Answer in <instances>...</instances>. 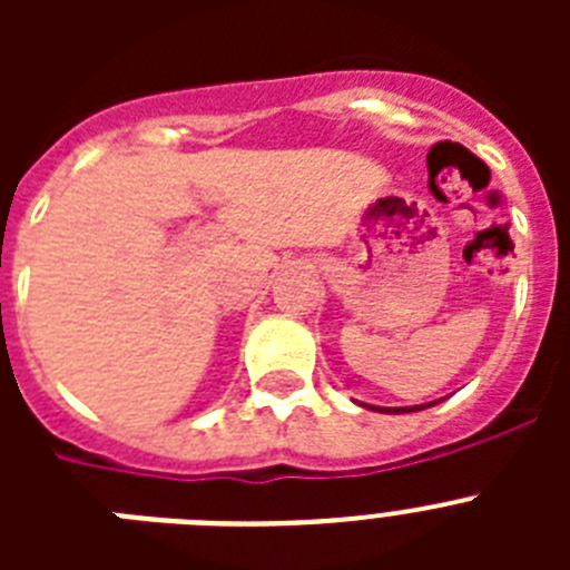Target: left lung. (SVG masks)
<instances>
[{"mask_svg": "<svg viewBox=\"0 0 570 570\" xmlns=\"http://www.w3.org/2000/svg\"><path fill=\"white\" fill-rule=\"evenodd\" d=\"M422 407H428V405H414V407H394V411H391V407H382V411H385V414H411V411H422Z\"/></svg>", "mask_w": 570, "mask_h": 570, "instance_id": "obj_1", "label": "left lung"}]
</instances>
